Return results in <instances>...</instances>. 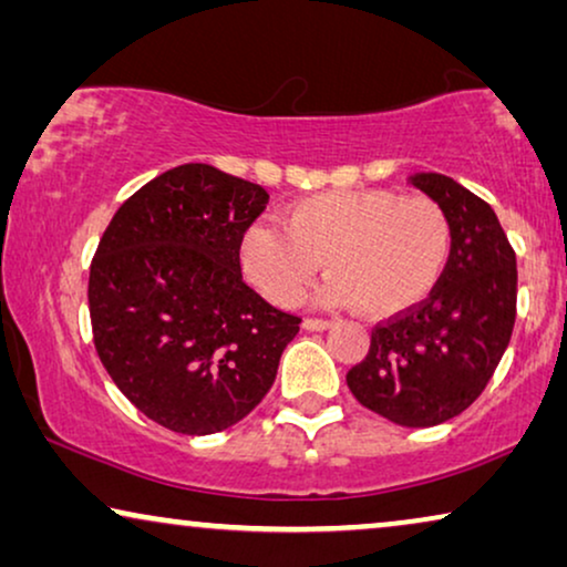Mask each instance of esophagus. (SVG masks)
I'll list each match as a JSON object with an SVG mask.
<instances>
[{"instance_id":"esophagus-1","label":"esophagus","mask_w":567,"mask_h":567,"mask_svg":"<svg viewBox=\"0 0 567 567\" xmlns=\"http://www.w3.org/2000/svg\"><path fill=\"white\" fill-rule=\"evenodd\" d=\"M301 324H305V330H328V328H332L330 320H320V317H307V320Z\"/></svg>"}]
</instances>
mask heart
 Returning a JSON list of instances; mask_svg holds the SVG:
<instances>
[{
  "label": "heart",
  "mask_w": 567,
  "mask_h": 567,
  "mask_svg": "<svg viewBox=\"0 0 567 567\" xmlns=\"http://www.w3.org/2000/svg\"><path fill=\"white\" fill-rule=\"evenodd\" d=\"M452 227L436 200L394 190H328L284 208L281 224L262 219L239 239V262L262 297L291 307L324 262L328 307L359 305L392 317L421 305L444 274Z\"/></svg>",
  "instance_id": "1"
}]
</instances>
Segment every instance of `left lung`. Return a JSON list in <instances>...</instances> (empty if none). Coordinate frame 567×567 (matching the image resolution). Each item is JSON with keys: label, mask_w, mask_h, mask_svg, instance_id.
Returning <instances> with one entry per match:
<instances>
[{"label": "left lung", "mask_w": 567, "mask_h": 567, "mask_svg": "<svg viewBox=\"0 0 567 567\" xmlns=\"http://www.w3.org/2000/svg\"><path fill=\"white\" fill-rule=\"evenodd\" d=\"M452 227V250L431 297L371 332L346 382L363 408L408 429L460 415L491 382L516 322V252L498 216L452 177L417 173Z\"/></svg>", "instance_id": "left-lung-1"}]
</instances>
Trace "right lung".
I'll return each instance as SVG.
<instances>
[{
	"label": "right lung",
	"instance_id": "1",
	"mask_svg": "<svg viewBox=\"0 0 567 567\" xmlns=\"http://www.w3.org/2000/svg\"><path fill=\"white\" fill-rule=\"evenodd\" d=\"M268 193L212 165L138 188L90 266V320L115 386L154 423L206 436L243 421L276 382L299 317L245 284L239 239Z\"/></svg>",
	"mask_w": 567,
	"mask_h": 567
}]
</instances>
